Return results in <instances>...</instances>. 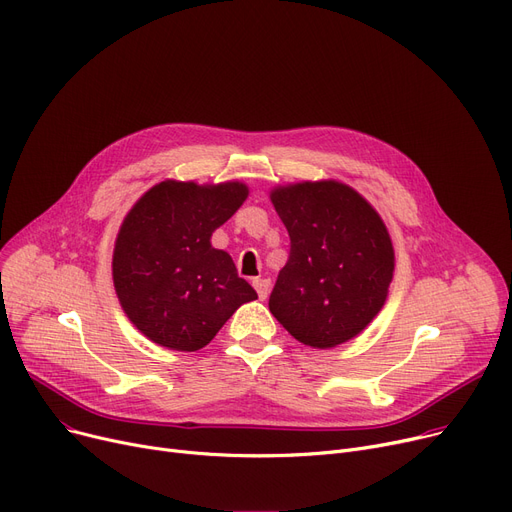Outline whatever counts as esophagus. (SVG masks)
Here are the masks:
<instances>
[{"instance_id": "obj_1", "label": "esophagus", "mask_w": 512, "mask_h": 512, "mask_svg": "<svg viewBox=\"0 0 512 512\" xmlns=\"http://www.w3.org/2000/svg\"><path fill=\"white\" fill-rule=\"evenodd\" d=\"M253 286H255V291H257V295H259L261 301L268 299L270 288H272V282H270L268 278H255V280H253Z\"/></svg>"}]
</instances>
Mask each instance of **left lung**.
I'll use <instances>...</instances> for the list:
<instances>
[{"label": "left lung", "instance_id": "left-lung-1", "mask_svg": "<svg viewBox=\"0 0 512 512\" xmlns=\"http://www.w3.org/2000/svg\"><path fill=\"white\" fill-rule=\"evenodd\" d=\"M270 198L291 238L270 295L274 318L318 349L360 335L385 305L395 268L381 215L335 180L278 186Z\"/></svg>", "mask_w": 512, "mask_h": 512}]
</instances>
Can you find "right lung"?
Wrapping results in <instances>:
<instances>
[{"label":"right lung","mask_w":512,"mask_h":512,"mask_svg":"<svg viewBox=\"0 0 512 512\" xmlns=\"http://www.w3.org/2000/svg\"><path fill=\"white\" fill-rule=\"evenodd\" d=\"M240 182L152 186L123 219L115 253V291L142 335L175 351L203 349L234 311L257 299L213 232L247 201Z\"/></svg>","instance_id":"add662e5"}]
</instances>
